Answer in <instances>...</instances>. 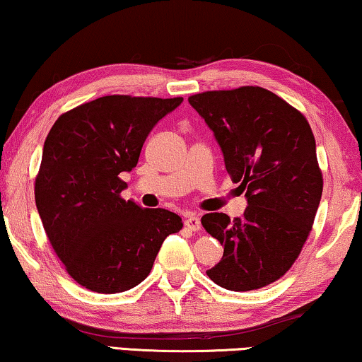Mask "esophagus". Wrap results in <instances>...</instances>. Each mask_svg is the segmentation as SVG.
<instances>
[{
    "mask_svg": "<svg viewBox=\"0 0 362 362\" xmlns=\"http://www.w3.org/2000/svg\"><path fill=\"white\" fill-rule=\"evenodd\" d=\"M185 228L190 229V230H199L202 229V223H199V218L195 214L188 216V218L185 219Z\"/></svg>",
    "mask_w": 362,
    "mask_h": 362,
    "instance_id": "1",
    "label": "esophagus"
}]
</instances>
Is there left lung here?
Listing matches in <instances>:
<instances>
[{
	"mask_svg": "<svg viewBox=\"0 0 362 362\" xmlns=\"http://www.w3.org/2000/svg\"><path fill=\"white\" fill-rule=\"evenodd\" d=\"M214 133L226 170L245 192L242 218H202L224 247L206 274L229 291L260 289L293 267L319 209L323 179L309 122L281 97L258 86L188 97Z\"/></svg>",
	"mask_w": 362,
	"mask_h": 362,
	"instance_id": "1",
	"label": "left lung"
}]
</instances>
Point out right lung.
<instances>
[{
  "label": "right lung",
  "instance_id": "obj_1",
  "mask_svg": "<svg viewBox=\"0 0 362 362\" xmlns=\"http://www.w3.org/2000/svg\"><path fill=\"white\" fill-rule=\"evenodd\" d=\"M182 97L105 95L58 118L43 144L35 204L43 229L74 281L123 293L148 276L179 214L120 197L148 134Z\"/></svg>",
  "mask_w": 362,
  "mask_h": 362
}]
</instances>
